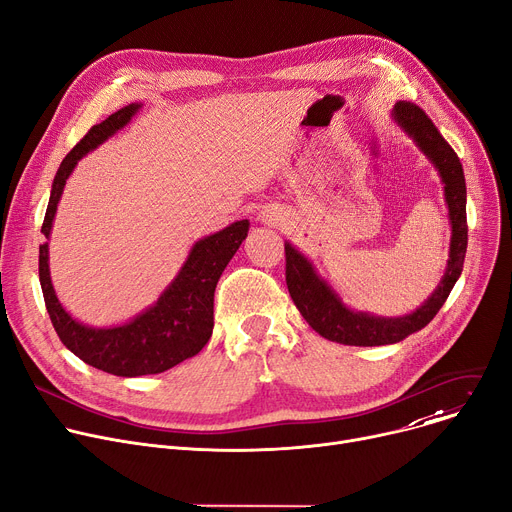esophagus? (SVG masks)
Masks as SVG:
<instances>
[{"mask_svg":"<svg viewBox=\"0 0 512 512\" xmlns=\"http://www.w3.org/2000/svg\"><path fill=\"white\" fill-rule=\"evenodd\" d=\"M259 220H261L263 224H280V222L284 220V216H282V212H278L276 208L267 206V208H263V210L259 212Z\"/></svg>","mask_w":512,"mask_h":512,"instance_id":"1","label":"esophagus"}]
</instances>
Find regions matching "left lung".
I'll return each mask as SVG.
<instances>
[{"mask_svg":"<svg viewBox=\"0 0 512 512\" xmlns=\"http://www.w3.org/2000/svg\"><path fill=\"white\" fill-rule=\"evenodd\" d=\"M393 123L410 138L418 150L430 160L440 177L445 193L451 245L445 276L440 278L436 290L418 306L416 311L399 317H381L368 311H354L342 300L339 292L319 274L315 263L298 251L290 241L286 247V284L296 304V309L319 335L329 342L344 346H387L397 344L407 335L426 327L440 306L449 298L455 282L461 276L465 251H467V187L463 166L455 150L445 142L440 131L428 115L407 100L395 102L391 111Z\"/></svg>","mask_w":512,"mask_h":512,"instance_id":"obj_1","label":"left lung"}]
</instances>
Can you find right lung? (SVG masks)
<instances>
[{"instance_id":"1","label":"right lung","mask_w":512,"mask_h":512,"mask_svg":"<svg viewBox=\"0 0 512 512\" xmlns=\"http://www.w3.org/2000/svg\"><path fill=\"white\" fill-rule=\"evenodd\" d=\"M140 109L142 102H131L119 109L94 125L80 144L63 158L51 185L49 206L41 228L47 243L39 247V280L47 313L63 346L86 364L129 379L164 372L195 356L208 344L214 329L216 284L228 261L243 245L251 226L249 220H236L195 241L179 274L162 290L158 300L125 323L94 327L65 311L53 288L49 269V238L65 181L86 154L111 140L117 131L129 125Z\"/></svg>"}]
</instances>
